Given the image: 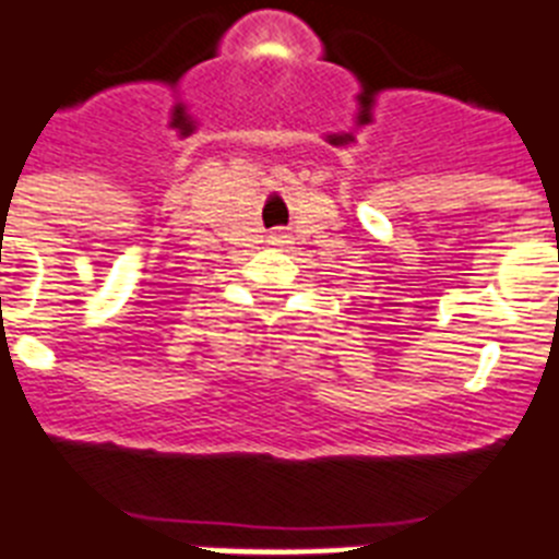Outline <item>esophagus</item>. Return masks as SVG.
<instances>
[{
  "label": "esophagus",
  "mask_w": 559,
  "mask_h": 559,
  "mask_svg": "<svg viewBox=\"0 0 559 559\" xmlns=\"http://www.w3.org/2000/svg\"><path fill=\"white\" fill-rule=\"evenodd\" d=\"M281 237L284 235H272V243H281Z\"/></svg>",
  "instance_id": "34e87169"
}]
</instances>
